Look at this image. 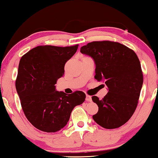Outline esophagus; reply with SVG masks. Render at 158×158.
Returning <instances> with one entry per match:
<instances>
[{
  "mask_svg": "<svg viewBox=\"0 0 158 158\" xmlns=\"http://www.w3.org/2000/svg\"><path fill=\"white\" fill-rule=\"evenodd\" d=\"M91 96L89 95H86V102H91Z\"/></svg>",
  "mask_w": 158,
  "mask_h": 158,
  "instance_id": "esophagus-1",
  "label": "esophagus"
}]
</instances>
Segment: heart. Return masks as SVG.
<instances>
[{
    "label": "heart",
    "instance_id": "1",
    "mask_svg": "<svg viewBox=\"0 0 158 158\" xmlns=\"http://www.w3.org/2000/svg\"><path fill=\"white\" fill-rule=\"evenodd\" d=\"M84 57H87V56H84Z\"/></svg>",
    "mask_w": 158,
    "mask_h": 158
}]
</instances>
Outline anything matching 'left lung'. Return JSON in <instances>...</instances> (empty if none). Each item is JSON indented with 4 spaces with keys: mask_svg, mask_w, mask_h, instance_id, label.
Instances as JSON below:
<instances>
[{
    "mask_svg": "<svg viewBox=\"0 0 158 158\" xmlns=\"http://www.w3.org/2000/svg\"><path fill=\"white\" fill-rule=\"evenodd\" d=\"M80 51L94 59V78L103 80L109 89L102 100L96 96L91 97L98 106L94 120L104 128H119L137 108L143 82L139 59L133 49L109 40L89 42Z\"/></svg>",
    "mask_w": 158,
    "mask_h": 158,
    "instance_id": "obj_1",
    "label": "left lung"
}]
</instances>
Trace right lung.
I'll return each instance as SVG.
<instances>
[{
	"label": "right lung",
	"mask_w": 158,
	"mask_h": 158,
	"mask_svg": "<svg viewBox=\"0 0 158 158\" xmlns=\"http://www.w3.org/2000/svg\"><path fill=\"white\" fill-rule=\"evenodd\" d=\"M78 46H37L20 59L16 90L25 116L40 131L61 130L69 121L73 109L85 101L83 91L66 94L56 91L55 86Z\"/></svg>",
	"instance_id": "1"
}]
</instances>
